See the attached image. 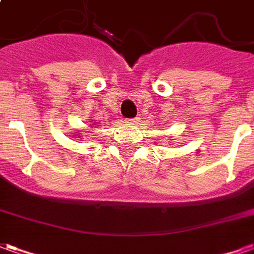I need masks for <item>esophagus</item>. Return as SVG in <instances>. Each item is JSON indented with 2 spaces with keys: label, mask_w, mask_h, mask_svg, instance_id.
Wrapping results in <instances>:
<instances>
[{
  "label": "esophagus",
  "mask_w": 254,
  "mask_h": 254,
  "mask_svg": "<svg viewBox=\"0 0 254 254\" xmlns=\"http://www.w3.org/2000/svg\"><path fill=\"white\" fill-rule=\"evenodd\" d=\"M138 117H134V118H129V120H127V122H129V124H137L138 122Z\"/></svg>",
  "instance_id": "esophagus-1"
}]
</instances>
